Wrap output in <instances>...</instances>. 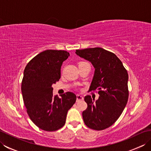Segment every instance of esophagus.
Returning a JSON list of instances; mask_svg holds the SVG:
<instances>
[{
	"instance_id": "34e87169",
	"label": "esophagus",
	"mask_w": 151,
	"mask_h": 151,
	"mask_svg": "<svg viewBox=\"0 0 151 151\" xmlns=\"http://www.w3.org/2000/svg\"><path fill=\"white\" fill-rule=\"evenodd\" d=\"M83 99H84V98H83L82 96L80 95H76V102H79V101H83Z\"/></svg>"
}]
</instances>
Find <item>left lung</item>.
<instances>
[{"label":"left lung","mask_w":151,"mask_h":151,"mask_svg":"<svg viewBox=\"0 0 151 151\" xmlns=\"http://www.w3.org/2000/svg\"><path fill=\"white\" fill-rule=\"evenodd\" d=\"M75 53L93 65L95 73L89 91L97 90L99 95L96 101L90 95L84 97L88 108L82 112L83 119L89 129L104 130L118 119L127 105V70L115 54L102 48L76 50Z\"/></svg>","instance_id":"8db88e82"}]
</instances>
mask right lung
Wrapping results in <instances>:
<instances>
[{"label": "right lung", "mask_w": 151, "mask_h": 151, "mask_svg": "<svg viewBox=\"0 0 151 151\" xmlns=\"http://www.w3.org/2000/svg\"><path fill=\"white\" fill-rule=\"evenodd\" d=\"M69 56L65 50H45L33 58L24 70L21 91L27 114L37 127L48 132L63 127L67 111L76 102L72 92L60 98L52 94V85L59 81L61 66Z\"/></svg>", "instance_id": "obj_1"}]
</instances>
